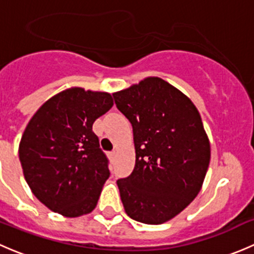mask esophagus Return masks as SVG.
Returning a JSON list of instances; mask_svg holds the SVG:
<instances>
[{"label": "esophagus", "instance_id": "1", "mask_svg": "<svg viewBox=\"0 0 254 254\" xmlns=\"http://www.w3.org/2000/svg\"><path fill=\"white\" fill-rule=\"evenodd\" d=\"M109 156H111V157L113 158L115 156V151H113V152H109Z\"/></svg>", "mask_w": 254, "mask_h": 254}]
</instances>
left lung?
Returning a JSON list of instances; mask_svg holds the SVG:
<instances>
[{
	"label": "left lung",
	"instance_id": "1",
	"mask_svg": "<svg viewBox=\"0 0 254 254\" xmlns=\"http://www.w3.org/2000/svg\"><path fill=\"white\" fill-rule=\"evenodd\" d=\"M134 134L135 167L118 179L127 216L148 225L173 219L194 200L210 162V142L193 102L160 77L113 93Z\"/></svg>",
	"mask_w": 254,
	"mask_h": 254
}]
</instances>
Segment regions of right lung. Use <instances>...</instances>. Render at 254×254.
<instances>
[{
	"label": "right lung",
	"mask_w": 254,
	"mask_h": 254,
	"mask_svg": "<svg viewBox=\"0 0 254 254\" xmlns=\"http://www.w3.org/2000/svg\"><path fill=\"white\" fill-rule=\"evenodd\" d=\"M113 104L111 93L71 87L48 99L28 123L18 150L23 175L51 211L78 217L97 206L111 173L92 125Z\"/></svg>",
	"instance_id": "obj_1"
}]
</instances>
